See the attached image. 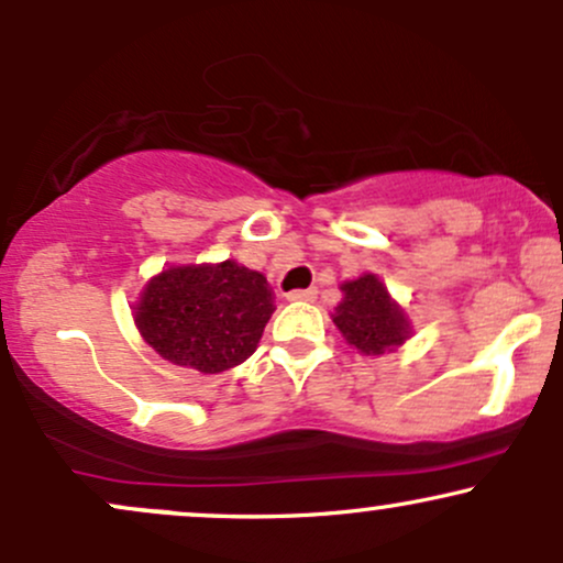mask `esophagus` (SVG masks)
I'll return each mask as SVG.
<instances>
[{"instance_id": "obj_1", "label": "esophagus", "mask_w": 563, "mask_h": 563, "mask_svg": "<svg viewBox=\"0 0 563 563\" xmlns=\"http://www.w3.org/2000/svg\"><path fill=\"white\" fill-rule=\"evenodd\" d=\"M286 296H288V301H314V299H318V290H314V288L290 290V294H286Z\"/></svg>"}]
</instances>
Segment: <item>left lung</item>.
<instances>
[{"mask_svg": "<svg viewBox=\"0 0 563 563\" xmlns=\"http://www.w3.org/2000/svg\"><path fill=\"white\" fill-rule=\"evenodd\" d=\"M344 301L335 307L333 322L344 339L363 354H384L405 344L410 322L389 299L384 283L376 275H363L341 286Z\"/></svg>", "mask_w": 563, "mask_h": 563, "instance_id": "1", "label": "left lung"}]
</instances>
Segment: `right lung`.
<instances>
[{"instance_id": "1", "label": "right lung", "mask_w": 563, "mask_h": 563, "mask_svg": "<svg viewBox=\"0 0 563 563\" xmlns=\"http://www.w3.org/2000/svg\"><path fill=\"white\" fill-rule=\"evenodd\" d=\"M275 312L267 277L235 262L169 267L142 290V339L164 360L222 373L254 354Z\"/></svg>"}]
</instances>
